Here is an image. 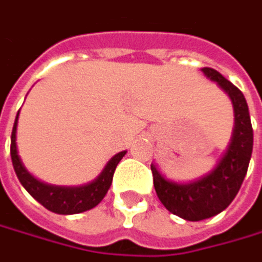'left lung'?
Returning <instances> with one entry per match:
<instances>
[{
  "mask_svg": "<svg viewBox=\"0 0 262 262\" xmlns=\"http://www.w3.org/2000/svg\"><path fill=\"white\" fill-rule=\"evenodd\" d=\"M202 71L210 81L223 89L233 103L234 129L223 159L208 175L187 184L166 179L151 164L154 188L163 206L187 221H202L215 216L234 200L246 177L254 146V130L243 93L218 71L212 68H202Z\"/></svg>",
  "mask_w": 262,
  "mask_h": 262,
  "instance_id": "1",
  "label": "left lung"
}]
</instances>
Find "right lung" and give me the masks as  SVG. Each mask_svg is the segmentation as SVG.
<instances>
[{"label":"right lung","instance_id":"1","mask_svg":"<svg viewBox=\"0 0 262 262\" xmlns=\"http://www.w3.org/2000/svg\"><path fill=\"white\" fill-rule=\"evenodd\" d=\"M17 118H19V113L16 116L13 132H11L10 154H11V162H13L14 172L19 178L20 184L24 185L25 190L29 192L38 203H41L44 208L52 210L54 213H60V215L80 213V212H85L89 209L98 206L102 202V199L105 197V194L110 190V187L113 184V177H114L117 164L124 157L126 151H121V152L116 154L110 162L106 163V166L103 167L99 177L95 181L85 184V185L59 187V185L44 184L26 170V167L24 166V163L17 154V145H16Z\"/></svg>","mask_w":262,"mask_h":262}]
</instances>
